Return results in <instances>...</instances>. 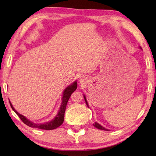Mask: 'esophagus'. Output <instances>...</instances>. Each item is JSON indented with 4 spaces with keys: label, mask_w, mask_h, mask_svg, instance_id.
<instances>
[{
    "label": "esophagus",
    "mask_w": 156,
    "mask_h": 156,
    "mask_svg": "<svg viewBox=\"0 0 156 156\" xmlns=\"http://www.w3.org/2000/svg\"><path fill=\"white\" fill-rule=\"evenodd\" d=\"M80 78V80H80V82H81V81H82V80H82V78Z\"/></svg>",
    "instance_id": "obj_1"
}]
</instances>
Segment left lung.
Segmentation results:
<instances>
[{
  "instance_id": "obj_1",
  "label": "left lung",
  "mask_w": 156,
  "mask_h": 156,
  "mask_svg": "<svg viewBox=\"0 0 156 156\" xmlns=\"http://www.w3.org/2000/svg\"><path fill=\"white\" fill-rule=\"evenodd\" d=\"M140 49H141V47H140ZM84 101H85V102H86V104H87V107L89 108V106H88V102H87V98H86V97H85V95H84ZM93 125L94 126V127H95L96 128H97V129H101V130L109 131V129H106V128H105L104 127H102V125H101L100 124L98 123L97 122H95L94 123H93Z\"/></svg>"
}]
</instances>
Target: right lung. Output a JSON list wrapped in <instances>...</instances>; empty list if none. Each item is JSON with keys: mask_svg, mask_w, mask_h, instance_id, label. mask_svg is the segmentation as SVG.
I'll list each match as a JSON object with an SVG mask.
<instances>
[{"mask_svg": "<svg viewBox=\"0 0 156 156\" xmlns=\"http://www.w3.org/2000/svg\"><path fill=\"white\" fill-rule=\"evenodd\" d=\"M76 88H77V82H76V80L73 82L72 84H69L68 87H67L65 88V90H64V92H63V94L62 97V103H61L60 107H59L58 114L55 115V117L52 120L48 122H45L44 123H35V122H34L33 121H30L27 118H26L25 116L19 113V112L15 110V108L13 107V106L10 101H9V103H10V105H11L12 109L14 111L15 113L19 116V118L21 119V121L24 122L25 125L29 126V127H33V128L45 129V130H52V129H55L56 128H58V127H59V126L63 123V122H64V113H65L66 105H67L68 101L69 100V97H70L71 94H72V92L75 91L76 90Z\"/></svg>", "mask_w": 156, "mask_h": 156, "instance_id": "obj_1", "label": "right lung"}]
</instances>
